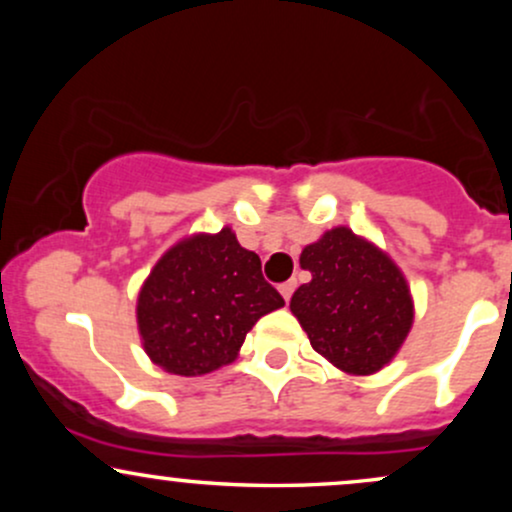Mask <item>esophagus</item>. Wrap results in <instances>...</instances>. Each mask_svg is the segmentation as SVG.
Returning <instances> with one entry per match:
<instances>
[{
	"label": "esophagus",
	"mask_w": 512,
	"mask_h": 512,
	"mask_svg": "<svg viewBox=\"0 0 512 512\" xmlns=\"http://www.w3.org/2000/svg\"><path fill=\"white\" fill-rule=\"evenodd\" d=\"M279 291H281V296H284V301L289 303L291 296H293V291H296V281H286V284L279 286Z\"/></svg>",
	"instance_id": "obj_1"
}]
</instances>
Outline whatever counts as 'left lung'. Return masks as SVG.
<instances>
[{"instance_id": "8db88e82", "label": "left lung", "mask_w": 512, "mask_h": 512, "mask_svg": "<svg viewBox=\"0 0 512 512\" xmlns=\"http://www.w3.org/2000/svg\"><path fill=\"white\" fill-rule=\"evenodd\" d=\"M301 267L313 281L293 293L291 313L317 354L346 373L383 368L414 320L407 281L395 262L349 228H332L303 250Z\"/></svg>"}]
</instances>
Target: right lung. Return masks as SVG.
Here are the masks:
<instances>
[{
    "mask_svg": "<svg viewBox=\"0 0 512 512\" xmlns=\"http://www.w3.org/2000/svg\"><path fill=\"white\" fill-rule=\"evenodd\" d=\"M284 298L262 276L255 252L231 228L170 248L137 303L146 354L173 375H204L238 356L245 334Z\"/></svg>",
    "mask_w": 512,
    "mask_h": 512,
    "instance_id": "obj_1",
    "label": "right lung"
}]
</instances>
